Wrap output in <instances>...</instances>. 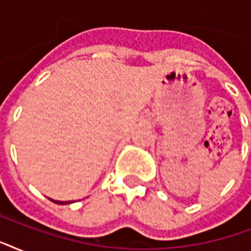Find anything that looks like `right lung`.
<instances>
[{"mask_svg":"<svg viewBox=\"0 0 251 251\" xmlns=\"http://www.w3.org/2000/svg\"><path fill=\"white\" fill-rule=\"evenodd\" d=\"M52 202L57 203V204H69V203H72V202H61V201H53V199H50Z\"/></svg>","mask_w":251,"mask_h":251,"instance_id":"right-lung-1","label":"right lung"}]
</instances>
